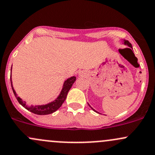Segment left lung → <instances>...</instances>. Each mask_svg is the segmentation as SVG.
<instances>
[{"instance_id": "8db88e82", "label": "left lung", "mask_w": 155, "mask_h": 155, "mask_svg": "<svg viewBox=\"0 0 155 155\" xmlns=\"http://www.w3.org/2000/svg\"><path fill=\"white\" fill-rule=\"evenodd\" d=\"M122 43H123V44H124V45H127V46H128V47H129V48H127V49H128V50H131V51H132V50H133V47H132V45H131V44H130V41H127V40H123V41H122ZM88 105H89V106H90V107H91V109H92V110H93L94 111H95V112L98 113V112H97V110H94V108H93V107H91V106L89 105V104H88ZM98 114H100V113H98Z\"/></svg>"}]
</instances>
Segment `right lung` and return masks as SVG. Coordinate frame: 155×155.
I'll list each match as a JSON object with an SVG mask.
<instances>
[{"mask_svg":"<svg viewBox=\"0 0 155 155\" xmlns=\"http://www.w3.org/2000/svg\"><path fill=\"white\" fill-rule=\"evenodd\" d=\"M10 80H11V85L12 90H13L14 94H15V97L17 98V101L19 102V103L21 105L22 107H25V109H27L28 110L31 111V112L34 113V114H37V115H48V114H50L54 113L55 111H56L62 105V104L64 103V102L65 101L66 98H67V95L68 94L69 89L71 88V87L72 86L73 83H74V81H76V77L73 76L68 78L67 80H66L64 81L63 86H62V89L61 91L60 94L57 98H55L53 102H50L49 103L45 104V105H30L26 104V102L23 101L20 98V97L17 96L16 91L14 89L13 85H12V69H11V76H10Z\"/></svg>","mask_w":155,"mask_h":155,"instance_id":"obj_1","label":"right lung"}]
</instances>
